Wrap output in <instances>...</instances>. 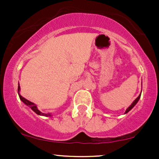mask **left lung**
Returning a JSON list of instances; mask_svg holds the SVG:
<instances>
[{
    "label": "left lung",
    "mask_w": 159,
    "mask_h": 159,
    "mask_svg": "<svg viewBox=\"0 0 159 159\" xmlns=\"http://www.w3.org/2000/svg\"><path fill=\"white\" fill-rule=\"evenodd\" d=\"M141 86H142V84H141ZM141 91H142V90H141ZM140 95H141V93H140V94L139 95V96H138V98H136L135 100H134V102H133L132 103V105H130V106H129V107H128V108L126 109V111H125V114H127L128 112H129V111H130L131 110H132V109L133 108V107H134V105H136L137 103H138V102L139 101V99H140Z\"/></svg>",
    "instance_id": "obj_1"
}]
</instances>
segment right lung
Masks as SVG:
<instances>
[{"instance_id":"1","label":"right lung","mask_w":159,"mask_h":159,"mask_svg":"<svg viewBox=\"0 0 159 159\" xmlns=\"http://www.w3.org/2000/svg\"><path fill=\"white\" fill-rule=\"evenodd\" d=\"M20 90H21V88H20L19 83V86H18V94H19L20 99H21V101L24 104H25V105H26L27 106L30 107V108H31L32 110L34 111L36 114L40 115V116H52V114H50V113H48V114H45V113L41 112V111H40L39 109L37 108V105H35V104H34V103L31 102H30V101H29V100L26 99V98H24L23 96H21V95H20Z\"/></svg>"}]
</instances>
